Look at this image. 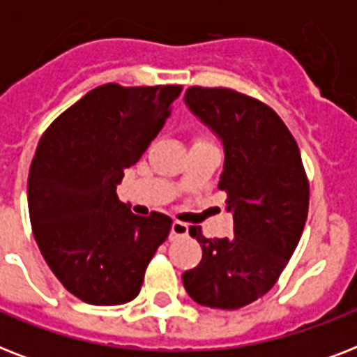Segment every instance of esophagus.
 <instances>
[{
  "instance_id": "1",
  "label": "esophagus",
  "mask_w": 357,
  "mask_h": 357,
  "mask_svg": "<svg viewBox=\"0 0 357 357\" xmlns=\"http://www.w3.org/2000/svg\"><path fill=\"white\" fill-rule=\"evenodd\" d=\"M189 234V226L185 222H179V220H174L172 222V229H170V238H178V237H185V235Z\"/></svg>"
}]
</instances>
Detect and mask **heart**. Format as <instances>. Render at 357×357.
<instances>
[{
	"label": "heart",
	"instance_id": "b5f03b06",
	"mask_svg": "<svg viewBox=\"0 0 357 357\" xmlns=\"http://www.w3.org/2000/svg\"><path fill=\"white\" fill-rule=\"evenodd\" d=\"M195 142H202V144H211V140H209V137H206V135H196Z\"/></svg>",
	"mask_w": 357,
	"mask_h": 357
}]
</instances>
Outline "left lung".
<instances>
[{
    "mask_svg": "<svg viewBox=\"0 0 357 357\" xmlns=\"http://www.w3.org/2000/svg\"><path fill=\"white\" fill-rule=\"evenodd\" d=\"M189 109L222 139L218 189L234 213V235L207 238L198 266L183 272L189 296L215 310H238L265 296L298 246L310 209V181L296 140L266 103L222 86H189Z\"/></svg>",
    "mask_w": 357,
    "mask_h": 357,
    "instance_id": "obj_1",
    "label": "left lung"
}]
</instances>
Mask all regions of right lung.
Listing matches in <instances>:
<instances>
[{"label": "right lung", "mask_w": 357, "mask_h": 357, "mask_svg": "<svg viewBox=\"0 0 357 357\" xmlns=\"http://www.w3.org/2000/svg\"><path fill=\"white\" fill-rule=\"evenodd\" d=\"M181 89L98 86L38 140L27 179L31 228L59 282L86 304L131 302L170 234L172 218L137 217L116 185L161 131Z\"/></svg>", "instance_id": "add662e5"}]
</instances>
